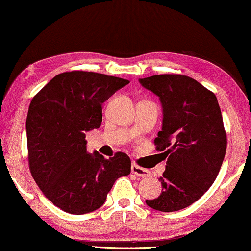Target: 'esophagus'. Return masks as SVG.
I'll use <instances>...</instances> for the list:
<instances>
[{"instance_id": "esophagus-1", "label": "esophagus", "mask_w": 251, "mask_h": 251, "mask_svg": "<svg viewBox=\"0 0 251 251\" xmlns=\"http://www.w3.org/2000/svg\"><path fill=\"white\" fill-rule=\"evenodd\" d=\"M130 169H132V173L138 176V177H150V176H151V171L144 169V168L138 167L137 164H132Z\"/></svg>"}]
</instances>
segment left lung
Listing matches in <instances>:
<instances>
[{
    "label": "left lung",
    "instance_id": "8db88e82",
    "mask_svg": "<svg viewBox=\"0 0 251 251\" xmlns=\"http://www.w3.org/2000/svg\"><path fill=\"white\" fill-rule=\"evenodd\" d=\"M159 97L162 128L154 140L167 158L162 190L145 203L161 212L182 209L204 195L221 169L226 134L215 95L194 78L162 74L138 80Z\"/></svg>",
    "mask_w": 251,
    "mask_h": 251
}]
</instances>
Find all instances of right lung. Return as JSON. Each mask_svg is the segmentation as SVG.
I'll return each instance as SVG.
<instances>
[{
  "instance_id": "obj_1",
  "label": "right lung",
  "mask_w": 251,
  "mask_h": 251,
  "mask_svg": "<svg viewBox=\"0 0 251 251\" xmlns=\"http://www.w3.org/2000/svg\"><path fill=\"white\" fill-rule=\"evenodd\" d=\"M125 78L84 71L51 78L30 102L29 168L44 195L70 214L101 207L115 181L130 174V159L87 152L85 133L99 128L102 103L128 84Z\"/></svg>"
}]
</instances>
